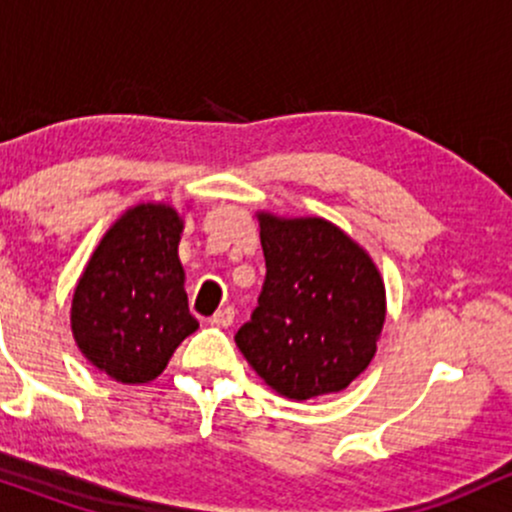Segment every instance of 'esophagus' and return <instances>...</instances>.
<instances>
[{"instance_id":"1","label":"esophagus","mask_w":512,"mask_h":512,"mask_svg":"<svg viewBox=\"0 0 512 512\" xmlns=\"http://www.w3.org/2000/svg\"><path fill=\"white\" fill-rule=\"evenodd\" d=\"M232 321H234V309L232 307H222V309H217L215 314H212L210 324L220 326V329H227V326H232Z\"/></svg>"}]
</instances>
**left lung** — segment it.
Returning <instances> with one entry per match:
<instances>
[{
  "label": "left lung",
  "instance_id": "1",
  "mask_svg": "<svg viewBox=\"0 0 512 512\" xmlns=\"http://www.w3.org/2000/svg\"><path fill=\"white\" fill-rule=\"evenodd\" d=\"M266 256L258 307L237 346L275 394L343 392L377 353L387 292L372 256L324 217L256 212Z\"/></svg>",
  "mask_w": 512,
  "mask_h": 512
}]
</instances>
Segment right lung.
<instances>
[{"label": "right lung", "instance_id": "right-lung-1", "mask_svg": "<svg viewBox=\"0 0 512 512\" xmlns=\"http://www.w3.org/2000/svg\"><path fill=\"white\" fill-rule=\"evenodd\" d=\"M183 215L169 203L132 205L106 229L74 285L77 348L120 384L157 380L198 329L179 258Z\"/></svg>", "mask_w": 512, "mask_h": 512}]
</instances>
